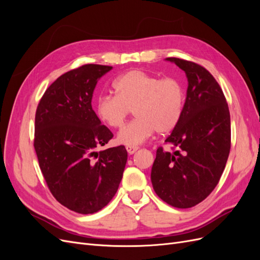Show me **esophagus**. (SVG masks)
Here are the masks:
<instances>
[{
	"label": "esophagus",
	"instance_id": "esophagus-1",
	"mask_svg": "<svg viewBox=\"0 0 260 260\" xmlns=\"http://www.w3.org/2000/svg\"><path fill=\"white\" fill-rule=\"evenodd\" d=\"M125 148H127V152H128L130 155H132V154H135V153L138 151L139 146H127Z\"/></svg>",
	"mask_w": 260,
	"mask_h": 260
}]
</instances>
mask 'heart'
Masks as SVG:
<instances>
[{"mask_svg":"<svg viewBox=\"0 0 260 260\" xmlns=\"http://www.w3.org/2000/svg\"><path fill=\"white\" fill-rule=\"evenodd\" d=\"M116 95H101L95 104L99 119L111 128H120L132 109L135 120L119 131L120 144L137 146L155 131L160 135L174 130L183 114L185 93L176 78H160L133 69L114 81Z\"/></svg>","mask_w":260,"mask_h":260,"instance_id":"obj_1","label":"heart"}]
</instances>
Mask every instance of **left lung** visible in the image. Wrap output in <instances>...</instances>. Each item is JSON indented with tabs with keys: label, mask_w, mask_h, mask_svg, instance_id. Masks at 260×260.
<instances>
[{
	"label": "left lung",
	"mask_w": 260,
	"mask_h": 260,
	"mask_svg": "<svg viewBox=\"0 0 260 260\" xmlns=\"http://www.w3.org/2000/svg\"><path fill=\"white\" fill-rule=\"evenodd\" d=\"M166 59L183 70L188 83L182 117L165 140L175 151L157 148L151 180L164 202L190 208L212 192L224 170L231 147L230 112L207 69L181 58Z\"/></svg>",
	"instance_id": "obj_1"
}]
</instances>
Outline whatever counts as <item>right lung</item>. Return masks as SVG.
Returning <instances> with one entry per match:
<instances>
[{"label": "right lung", "instance_id": "add662e5", "mask_svg": "<svg viewBox=\"0 0 260 260\" xmlns=\"http://www.w3.org/2000/svg\"><path fill=\"white\" fill-rule=\"evenodd\" d=\"M112 66L83 65L57 78L36 113L35 149L51 193L68 209L94 214L111 202L122 179L123 145L98 152L113 138L92 108L95 85Z\"/></svg>", "mask_w": 260, "mask_h": 260}]
</instances>
